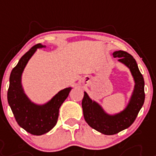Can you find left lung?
<instances>
[{
	"instance_id": "left-lung-1",
	"label": "left lung",
	"mask_w": 156,
	"mask_h": 156,
	"mask_svg": "<svg viewBox=\"0 0 156 156\" xmlns=\"http://www.w3.org/2000/svg\"><path fill=\"white\" fill-rule=\"evenodd\" d=\"M114 57H118L119 61L128 66L135 81V88L128 106L121 113L111 116L104 113L102 108L95 102H93L87 94L84 92L82 107L87 123L100 133L112 135L129 128L134 122L142 108L144 100V78L139 71L137 62L133 56L124 51H117L113 53Z\"/></svg>"
}]
</instances>
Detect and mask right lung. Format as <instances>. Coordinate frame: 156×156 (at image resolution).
Masks as SVG:
<instances>
[{"instance_id":"add662e5","label":"right lung","mask_w":156,"mask_h":156,"mask_svg":"<svg viewBox=\"0 0 156 156\" xmlns=\"http://www.w3.org/2000/svg\"><path fill=\"white\" fill-rule=\"evenodd\" d=\"M40 44L33 46L23 55L18 65L12 69L9 87L7 92L8 103L19 126L33 135L48 133L56 126L59 116V108L68 97L71 88H66L56 94L49 102L43 106L32 104L24 94L21 86V75L26 65Z\"/></svg>"}]
</instances>
